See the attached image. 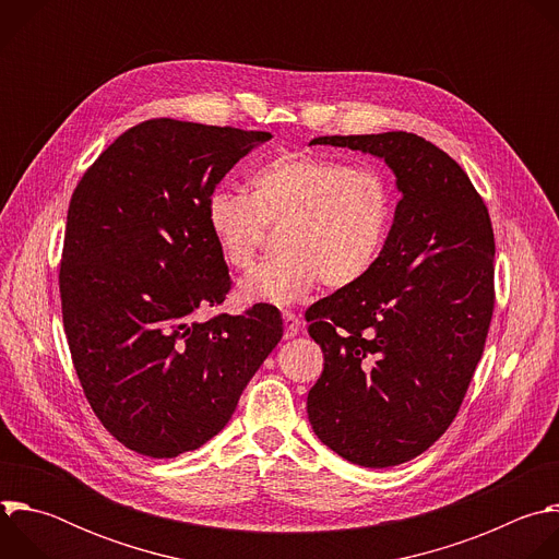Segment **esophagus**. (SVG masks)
<instances>
[{"label": "esophagus", "mask_w": 559, "mask_h": 559, "mask_svg": "<svg viewBox=\"0 0 559 559\" xmlns=\"http://www.w3.org/2000/svg\"><path fill=\"white\" fill-rule=\"evenodd\" d=\"M283 323H285V338H294L300 332V321L296 313L283 311Z\"/></svg>", "instance_id": "1"}]
</instances>
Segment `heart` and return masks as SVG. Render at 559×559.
<instances>
[{
    "label": "heart",
    "mask_w": 559,
    "mask_h": 559,
    "mask_svg": "<svg viewBox=\"0 0 559 559\" xmlns=\"http://www.w3.org/2000/svg\"><path fill=\"white\" fill-rule=\"evenodd\" d=\"M205 227L227 267H250L267 227L283 252L238 287L248 302L289 305L323 281L358 285L376 267L393 227L395 201L376 168H354L313 152H283L250 177V194L218 186L205 197Z\"/></svg>",
    "instance_id": "heart-1"
}]
</instances>
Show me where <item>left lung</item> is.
<instances>
[{"label": "left lung", "instance_id": "left-lung-1", "mask_svg": "<svg viewBox=\"0 0 559 559\" xmlns=\"http://www.w3.org/2000/svg\"><path fill=\"white\" fill-rule=\"evenodd\" d=\"M309 145L382 158L403 194L369 276L305 313L325 356L307 393L313 433L354 464L395 466L449 429L483 358L496 300L489 210L453 158L418 134Z\"/></svg>", "mask_w": 559, "mask_h": 559}]
</instances>
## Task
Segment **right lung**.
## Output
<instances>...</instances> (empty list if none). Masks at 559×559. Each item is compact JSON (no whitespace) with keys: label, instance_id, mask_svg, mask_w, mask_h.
<instances>
[{"label":"right lung","instance_id":"obj_1","mask_svg":"<svg viewBox=\"0 0 559 559\" xmlns=\"http://www.w3.org/2000/svg\"><path fill=\"white\" fill-rule=\"evenodd\" d=\"M270 132L150 119L123 132L72 192L59 292L63 330L102 425L147 457L214 438L283 338L272 305L201 323L229 272L205 197Z\"/></svg>","mask_w":559,"mask_h":559}]
</instances>
